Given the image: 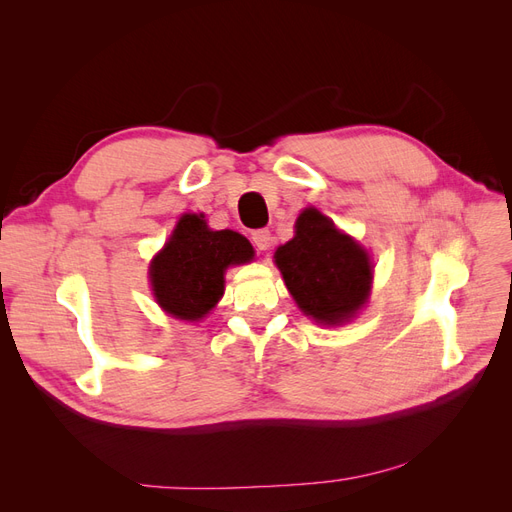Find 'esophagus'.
Masks as SVG:
<instances>
[{"label": "esophagus", "instance_id": "obj_1", "mask_svg": "<svg viewBox=\"0 0 512 512\" xmlns=\"http://www.w3.org/2000/svg\"><path fill=\"white\" fill-rule=\"evenodd\" d=\"M252 241H254V245L258 247L260 252H265V250H269V247H271L273 237H271V232L267 228H260V230L252 232Z\"/></svg>", "mask_w": 512, "mask_h": 512}]
</instances>
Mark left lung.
Wrapping results in <instances>:
<instances>
[{
    "label": "left lung",
    "mask_w": 512,
    "mask_h": 512,
    "mask_svg": "<svg viewBox=\"0 0 512 512\" xmlns=\"http://www.w3.org/2000/svg\"><path fill=\"white\" fill-rule=\"evenodd\" d=\"M275 265L294 301L316 322L342 324L369 297L367 252L318 209H305L299 215L294 237L277 247Z\"/></svg>",
    "instance_id": "left-lung-1"
}]
</instances>
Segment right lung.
I'll return each instance as SVG.
<instances>
[{"instance_id":"1","label":"right lung","mask_w":512,"mask_h":512,"mask_svg":"<svg viewBox=\"0 0 512 512\" xmlns=\"http://www.w3.org/2000/svg\"><path fill=\"white\" fill-rule=\"evenodd\" d=\"M254 256L250 241L232 230H211L203 215H183L173 237L151 262L158 303L181 320H198L224 294V271Z\"/></svg>"}]
</instances>
